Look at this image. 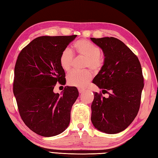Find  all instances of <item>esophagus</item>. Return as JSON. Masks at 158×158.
Here are the masks:
<instances>
[{
    "label": "esophagus",
    "mask_w": 158,
    "mask_h": 158,
    "mask_svg": "<svg viewBox=\"0 0 158 158\" xmlns=\"http://www.w3.org/2000/svg\"><path fill=\"white\" fill-rule=\"evenodd\" d=\"M78 91H79V93H83L85 91V89H78Z\"/></svg>",
    "instance_id": "obj_1"
}]
</instances>
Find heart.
Segmentation results:
<instances>
[{
  "mask_svg": "<svg viewBox=\"0 0 158 158\" xmlns=\"http://www.w3.org/2000/svg\"><path fill=\"white\" fill-rule=\"evenodd\" d=\"M74 50L78 55L86 58L85 65L94 72H98L104 65V59L100 55L101 50L98 46L86 40H80L74 44ZM74 57L69 48L64 49L60 56V64L62 69L69 72L72 69ZM92 78V73L89 70L85 72L73 71L67 77V82L70 85L82 88L87 85Z\"/></svg>",
  "mask_w": 158,
  "mask_h": 158,
  "instance_id": "heart-1",
  "label": "heart"
}]
</instances>
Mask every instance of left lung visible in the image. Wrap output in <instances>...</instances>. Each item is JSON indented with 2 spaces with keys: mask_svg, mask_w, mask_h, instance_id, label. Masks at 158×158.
Masks as SVG:
<instances>
[{
  "mask_svg": "<svg viewBox=\"0 0 158 158\" xmlns=\"http://www.w3.org/2000/svg\"><path fill=\"white\" fill-rule=\"evenodd\" d=\"M101 48L104 65L93 80L103 94L94 93L91 122L98 130L114 134L125 130L139 110L144 87L142 68L138 57L114 37L91 38Z\"/></svg>",
  "mask_w": 158,
  "mask_h": 158,
  "instance_id": "left-lung-1",
  "label": "left lung"
}]
</instances>
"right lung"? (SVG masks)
Instances as JSON below:
<instances>
[{
    "mask_svg": "<svg viewBox=\"0 0 158 158\" xmlns=\"http://www.w3.org/2000/svg\"><path fill=\"white\" fill-rule=\"evenodd\" d=\"M76 36L39 37L18 56L14 94L19 112L25 125L41 136L59 135L69 124L71 110L79 95L78 89L67 86L60 95L54 92V88L57 82L61 85L66 82L60 56Z\"/></svg>",
    "mask_w": 158,
    "mask_h": 158,
    "instance_id": "obj_1",
    "label": "right lung"
}]
</instances>
